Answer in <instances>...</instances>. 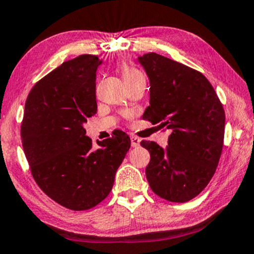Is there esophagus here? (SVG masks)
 <instances>
[{
  "label": "esophagus",
  "instance_id": "1",
  "mask_svg": "<svg viewBox=\"0 0 254 254\" xmlns=\"http://www.w3.org/2000/svg\"><path fill=\"white\" fill-rule=\"evenodd\" d=\"M130 144H132L133 147L139 146V145H140V139L136 138V136H134V135H132L130 136Z\"/></svg>",
  "mask_w": 254,
  "mask_h": 254
}]
</instances>
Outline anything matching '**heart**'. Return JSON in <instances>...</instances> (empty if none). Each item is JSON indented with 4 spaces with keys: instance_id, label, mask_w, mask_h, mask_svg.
Instances as JSON below:
<instances>
[{
    "instance_id": "heart-1",
    "label": "heart",
    "mask_w": 254,
    "mask_h": 254,
    "mask_svg": "<svg viewBox=\"0 0 254 254\" xmlns=\"http://www.w3.org/2000/svg\"><path fill=\"white\" fill-rule=\"evenodd\" d=\"M120 70H121L122 78H124L126 85L132 84V82L139 81V80H145V76L142 75V73L139 69H136L133 65L128 64L127 62H122L120 64Z\"/></svg>"
}]
</instances>
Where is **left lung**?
I'll list each match as a JSON object with an SVG mask.
<instances>
[{"instance_id":"8db88e82","label":"left lung","mask_w":254,"mask_h":254,"mask_svg":"<svg viewBox=\"0 0 254 254\" xmlns=\"http://www.w3.org/2000/svg\"><path fill=\"white\" fill-rule=\"evenodd\" d=\"M138 61L150 79V105L142 119L173 130L165 149L155 141L140 142L151 156L146 179L158 196L185 203L216 172L224 140L223 105L198 70L156 53Z\"/></svg>"}]
</instances>
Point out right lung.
Wrapping results in <instances>:
<instances>
[{
  "label": "right lung",
  "instance_id": "1",
  "mask_svg": "<svg viewBox=\"0 0 254 254\" xmlns=\"http://www.w3.org/2000/svg\"><path fill=\"white\" fill-rule=\"evenodd\" d=\"M102 60L80 55L42 78L28 93L21 141L41 190L74 211L96 206L113 189L115 174L130 147L122 130L97 141L84 124L97 113L96 72Z\"/></svg>",
  "mask_w": 254,
  "mask_h": 254
}]
</instances>
